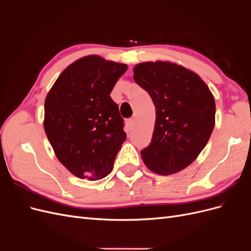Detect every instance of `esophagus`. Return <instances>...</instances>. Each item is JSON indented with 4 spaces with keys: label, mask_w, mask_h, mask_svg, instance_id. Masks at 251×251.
Returning a JSON list of instances; mask_svg holds the SVG:
<instances>
[{
    "label": "esophagus",
    "mask_w": 251,
    "mask_h": 251,
    "mask_svg": "<svg viewBox=\"0 0 251 251\" xmlns=\"http://www.w3.org/2000/svg\"><path fill=\"white\" fill-rule=\"evenodd\" d=\"M134 124H135V120H134V118L127 119V121H126V125H127V127H128V128H133V127H134Z\"/></svg>",
    "instance_id": "esophagus-1"
}]
</instances>
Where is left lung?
I'll list each match as a JSON object with an SVG mask.
<instances>
[{
  "label": "left lung",
  "instance_id": "left-lung-1",
  "mask_svg": "<svg viewBox=\"0 0 251 251\" xmlns=\"http://www.w3.org/2000/svg\"><path fill=\"white\" fill-rule=\"evenodd\" d=\"M133 71L134 80L150 94L156 108L153 138L141 151L144 164L163 176L184 170L199 156L214 130V95L198 74L175 63H140Z\"/></svg>",
  "mask_w": 251,
  "mask_h": 251
}]
</instances>
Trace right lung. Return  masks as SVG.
<instances>
[{"label":"right lung","mask_w":251,"mask_h":251,"mask_svg":"<svg viewBox=\"0 0 251 251\" xmlns=\"http://www.w3.org/2000/svg\"><path fill=\"white\" fill-rule=\"evenodd\" d=\"M126 64L83 56L60 73L45 100L44 128L55 156L74 176L107 177L126 138L110 94Z\"/></svg>","instance_id":"right-lung-1"}]
</instances>
